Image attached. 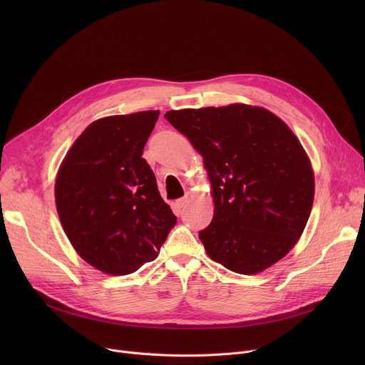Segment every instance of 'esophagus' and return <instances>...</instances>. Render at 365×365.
<instances>
[{"label": "esophagus", "mask_w": 365, "mask_h": 365, "mask_svg": "<svg viewBox=\"0 0 365 365\" xmlns=\"http://www.w3.org/2000/svg\"><path fill=\"white\" fill-rule=\"evenodd\" d=\"M190 200H192V194L190 192H186L185 194V197L183 198H180V200H178V202H176V205L179 207V208H183L187 202H190Z\"/></svg>", "instance_id": "esophagus-1"}]
</instances>
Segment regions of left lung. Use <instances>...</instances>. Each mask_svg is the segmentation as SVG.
<instances>
[{"label": "left lung", "instance_id": "8db88e82", "mask_svg": "<svg viewBox=\"0 0 365 365\" xmlns=\"http://www.w3.org/2000/svg\"><path fill=\"white\" fill-rule=\"evenodd\" d=\"M164 117L201 153L212 182L215 216L198 234L207 255L242 275L282 259L308 223L315 194L309 158L289 125L242 103Z\"/></svg>", "mask_w": 365, "mask_h": 365}]
</instances>
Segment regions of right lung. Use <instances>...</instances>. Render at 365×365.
Returning <instances> with one entry per match:
<instances>
[{"instance_id":"add662e5","label":"right lung","mask_w":365,"mask_h":365,"mask_svg":"<svg viewBox=\"0 0 365 365\" xmlns=\"http://www.w3.org/2000/svg\"><path fill=\"white\" fill-rule=\"evenodd\" d=\"M160 110L112 115L73 142L56 178L57 215L71 244L105 274L157 259L176 216L160 195L143 148Z\"/></svg>"}]
</instances>
